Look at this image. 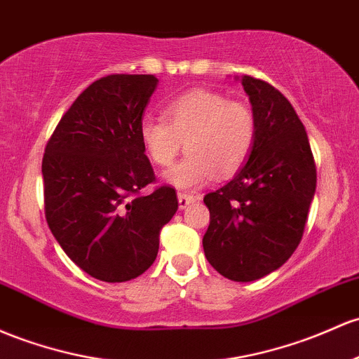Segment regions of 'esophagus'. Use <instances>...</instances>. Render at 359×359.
<instances>
[{
  "instance_id": "esophagus-1",
  "label": "esophagus",
  "mask_w": 359,
  "mask_h": 359,
  "mask_svg": "<svg viewBox=\"0 0 359 359\" xmlns=\"http://www.w3.org/2000/svg\"><path fill=\"white\" fill-rule=\"evenodd\" d=\"M179 206L180 210H186L191 203H194V201L201 199V196H192V194H187V192H179Z\"/></svg>"
}]
</instances>
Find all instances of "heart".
Instances as JSON below:
<instances>
[{"label":"heart","mask_w":359,"mask_h":359,"mask_svg":"<svg viewBox=\"0 0 359 359\" xmlns=\"http://www.w3.org/2000/svg\"><path fill=\"white\" fill-rule=\"evenodd\" d=\"M163 119H144L140 137L149 160L170 167L186 141L187 155L165 175L168 184L196 189L210 182L216 172H237L255 143L257 124L252 109L228 100L212 90H191L165 105Z\"/></svg>","instance_id":"1"}]
</instances>
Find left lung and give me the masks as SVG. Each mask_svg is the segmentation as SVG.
<instances>
[{"label":"left lung","instance_id":"left-lung-1","mask_svg":"<svg viewBox=\"0 0 359 359\" xmlns=\"http://www.w3.org/2000/svg\"><path fill=\"white\" fill-rule=\"evenodd\" d=\"M257 133L249 160L226 186L204 196L208 262L249 283L281 267L303 237L317 186L309 136L293 105L266 81L243 74Z\"/></svg>","mask_w":359,"mask_h":359}]
</instances>
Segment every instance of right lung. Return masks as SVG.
<instances>
[{
	"mask_svg": "<svg viewBox=\"0 0 359 359\" xmlns=\"http://www.w3.org/2000/svg\"><path fill=\"white\" fill-rule=\"evenodd\" d=\"M153 74H109L71 104L42 158L44 210L61 249L105 283L135 279L155 262L160 231L179 208L175 189H141L155 172L140 137Z\"/></svg>",
	"mask_w": 359,
	"mask_h": 359,
	"instance_id": "right-lung-1",
	"label": "right lung"
}]
</instances>
